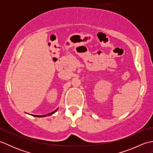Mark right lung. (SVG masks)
I'll list each match as a JSON object with an SVG mask.
<instances>
[{
    "instance_id": "right-lung-1",
    "label": "right lung",
    "mask_w": 153,
    "mask_h": 153,
    "mask_svg": "<svg viewBox=\"0 0 153 153\" xmlns=\"http://www.w3.org/2000/svg\"><path fill=\"white\" fill-rule=\"evenodd\" d=\"M57 110H58V108H57V109H56V110H55L54 112H51V113H50V114H47V115H42V116H38V115H32V116H35V117H39V118H40V117H45V116H50V115L53 114H54V112H56L57 111Z\"/></svg>"
}]
</instances>
